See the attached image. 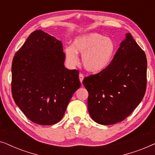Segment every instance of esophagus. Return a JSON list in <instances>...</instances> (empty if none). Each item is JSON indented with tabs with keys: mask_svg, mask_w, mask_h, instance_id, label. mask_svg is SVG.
Masks as SVG:
<instances>
[{
	"mask_svg": "<svg viewBox=\"0 0 155 155\" xmlns=\"http://www.w3.org/2000/svg\"><path fill=\"white\" fill-rule=\"evenodd\" d=\"M79 79H80V81L81 83H82V81H83V79H84V75H82V74L80 73L79 75Z\"/></svg>",
	"mask_w": 155,
	"mask_h": 155,
	"instance_id": "34e87169",
	"label": "esophagus"
}]
</instances>
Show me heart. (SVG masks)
Segmentation results:
<instances>
[{"mask_svg":"<svg viewBox=\"0 0 155 155\" xmlns=\"http://www.w3.org/2000/svg\"><path fill=\"white\" fill-rule=\"evenodd\" d=\"M78 53L82 54V62L88 71L99 73L107 68L116 53V45L111 38L99 33L91 32L78 36L73 46L65 48V55L70 65L78 63Z\"/></svg>","mask_w":155,"mask_h":155,"instance_id":"heart-1","label":"heart"}]
</instances>
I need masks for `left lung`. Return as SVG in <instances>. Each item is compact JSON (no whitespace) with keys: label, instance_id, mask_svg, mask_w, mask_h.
Listing matches in <instances>:
<instances>
[{"label":"left lung","instance_id":"obj_1","mask_svg":"<svg viewBox=\"0 0 155 155\" xmlns=\"http://www.w3.org/2000/svg\"><path fill=\"white\" fill-rule=\"evenodd\" d=\"M120 44L111 65L84 78L90 115L97 124L124 120L143 99L147 85V58L130 33Z\"/></svg>","mask_w":155,"mask_h":155}]
</instances>
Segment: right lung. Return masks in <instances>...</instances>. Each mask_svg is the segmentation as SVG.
<instances>
[{
  "instance_id": "1",
  "label": "right lung",
  "mask_w": 155,
  "mask_h": 155,
  "mask_svg": "<svg viewBox=\"0 0 155 155\" xmlns=\"http://www.w3.org/2000/svg\"><path fill=\"white\" fill-rule=\"evenodd\" d=\"M62 42L41 30L30 34L12 63V94L23 114L50 126L64 116L80 87L79 71L64 66Z\"/></svg>"
}]
</instances>
